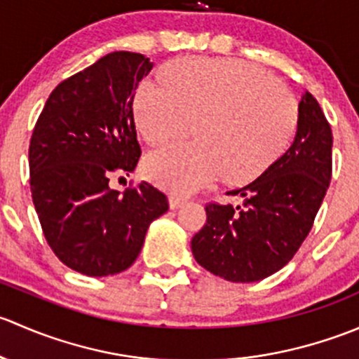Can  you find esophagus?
<instances>
[{"label":"esophagus","mask_w":359,"mask_h":359,"mask_svg":"<svg viewBox=\"0 0 359 359\" xmlns=\"http://www.w3.org/2000/svg\"><path fill=\"white\" fill-rule=\"evenodd\" d=\"M186 201H187L186 198H182V196H177V194H172V196L168 198L170 208H172V210H177V208H180V206H182L184 203H186Z\"/></svg>","instance_id":"1"}]
</instances>
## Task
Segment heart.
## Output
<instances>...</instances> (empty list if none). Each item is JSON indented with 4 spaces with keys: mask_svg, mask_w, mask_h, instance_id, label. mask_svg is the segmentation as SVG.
Segmentation results:
<instances>
[{
    "mask_svg": "<svg viewBox=\"0 0 359 359\" xmlns=\"http://www.w3.org/2000/svg\"><path fill=\"white\" fill-rule=\"evenodd\" d=\"M133 118L149 146L187 135L198 140L149 154L146 173L173 193H193L222 175L247 184L266 173L290 146L299 121L295 99L273 74L227 59L175 60L163 85L144 81Z\"/></svg>",
    "mask_w": 359,
    "mask_h": 359,
    "instance_id": "1",
    "label": "heart"
}]
</instances>
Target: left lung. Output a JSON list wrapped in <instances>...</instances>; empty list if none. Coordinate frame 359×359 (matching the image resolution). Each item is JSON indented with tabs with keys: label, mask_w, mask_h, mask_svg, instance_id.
<instances>
[{
	"label": "left lung",
	"mask_w": 359,
	"mask_h": 359,
	"mask_svg": "<svg viewBox=\"0 0 359 359\" xmlns=\"http://www.w3.org/2000/svg\"><path fill=\"white\" fill-rule=\"evenodd\" d=\"M330 123L306 92L292 146L266 173L227 194L243 206L208 203L191 250L200 266L234 283H252L287 266L313 227L332 179Z\"/></svg>",
	"instance_id": "obj_1"
}]
</instances>
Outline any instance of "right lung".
Segmentation results:
<instances>
[{
  "mask_svg": "<svg viewBox=\"0 0 359 359\" xmlns=\"http://www.w3.org/2000/svg\"><path fill=\"white\" fill-rule=\"evenodd\" d=\"M151 69L142 53H107L55 86L32 130L29 184L43 234L60 262L86 276L128 269L149 224L168 210L147 182L109 187L142 153L133 97Z\"/></svg>",
  "mask_w": 359,
  "mask_h": 359,
  "instance_id": "1",
  "label": "right lung"
}]
</instances>
